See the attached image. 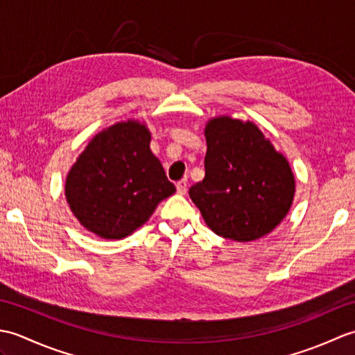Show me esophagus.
I'll list each match as a JSON object with an SVG mask.
<instances>
[{"label": "esophagus", "mask_w": 355, "mask_h": 355, "mask_svg": "<svg viewBox=\"0 0 355 355\" xmlns=\"http://www.w3.org/2000/svg\"><path fill=\"white\" fill-rule=\"evenodd\" d=\"M177 192L180 193V195H184L186 192H187V180L186 178H183V180H180V182H177Z\"/></svg>", "instance_id": "obj_1"}]
</instances>
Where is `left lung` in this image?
Instances as JSON below:
<instances>
[{
    "mask_svg": "<svg viewBox=\"0 0 355 355\" xmlns=\"http://www.w3.org/2000/svg\"><path fill=\"white\" fill-rule=\"evenodd\" d=\"M206 141L205 180L189 189L206 224L239 243L268 235L293 202L288 162L254 123L227 116L210 120Z\"/></svg>",
    "mask_w": 355,
    "mask_h": 355,
    "instance_id": "obj_1",
    "label": "left lung"
}]
</instances>
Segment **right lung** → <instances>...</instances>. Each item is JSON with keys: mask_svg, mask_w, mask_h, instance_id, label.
<instances>
[{"mask_svg": "<svg viewBox=\"0 0 355 355\" xmlns=\"http://www.w3.org/2000/svg\"><path fill=\"white\" fill-rule=\"evenodd\" d=\"M149 141L146 126L128 120L88 143L65 183L71 212L87 230L105 239L125 238L175 192Z\"/></svg>", "mask_w": 355, "mask_h": 355, "instance_id": "right-lung-1", "label": "right lung"}]
</instances>
